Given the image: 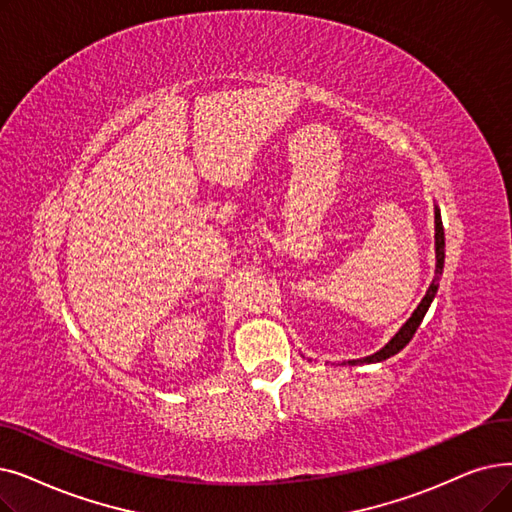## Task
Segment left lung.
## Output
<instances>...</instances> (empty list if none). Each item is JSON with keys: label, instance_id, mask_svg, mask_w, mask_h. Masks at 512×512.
Here are the masks:
<instances>
[{"label": "left lung", "instance_id": "left-lung-1", "mask_svg": "<svg viewBox=\"0 0 512 512\" xmlns=\"http://www.w3.org/2000/svg\"><path fill=\"white\" fill-rule=\"evenodd\" d=\"M435 259H437V263H435V278H433V282H431V286H429L427 295L422 297V301H420L418 307L414 309V314L408 318V322L395 332V337H393L383 349H379L376 353L368 355V358H364V360H351V362H349L351 366H355V364L383 362V360L391 358V355L399 353V351H402V349L410 343V339L414 337L416 328L420 326L422 318H425L427 309H429L431 301L435 299V293H437V288H439V278H441V272H443V259H446V238H443V224H441L439 207H435Z\"/></svg>", "mask_w": 512, "mask_h": 512}]
</instances>
